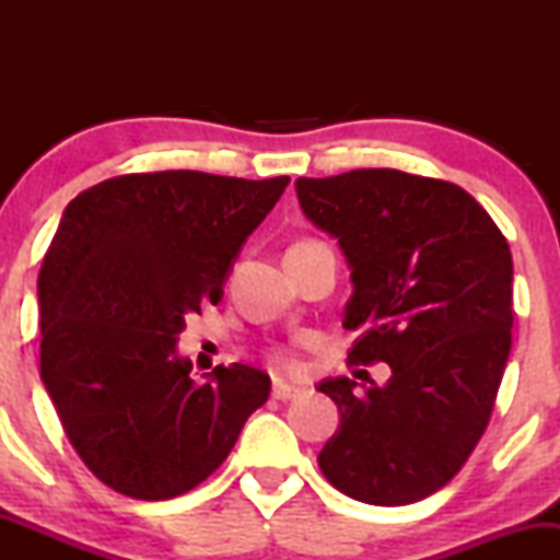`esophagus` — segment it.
<instances>
[{"mask_svg": "<svg viewBox=\"0 0 560 560\" xmlns=\"http://www.w3.org/2000/svg\"><path fill=\"white\" fill-rule=\"evenodd\" d=\"M271 395H273V400L287 402V400H294V397L300 395V389L298 387H289V384H284V382H276Z\"/></svg>", "mask_w": 560, "mask_h": 560, "instance_id": "obj_1", "label": "esophagus"}]
</instances>
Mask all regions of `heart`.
<instances>
[{
	"mask_svg": "<svg viewBox=\"0 0 560 560\" xmlns=\"http://www.w3.org/2000/svg\"><path fill=\"white\" fill-rule=\"evenodd\" d=\"M273 365L281 371V374H300L298 358H294L292 352H287V350L273 352Z\"/></svg>",
	"mask_w": 560,
	"mask_h": 560,
	"instance_id": "heart-1",
	"label": "heart"
}]
</instances>
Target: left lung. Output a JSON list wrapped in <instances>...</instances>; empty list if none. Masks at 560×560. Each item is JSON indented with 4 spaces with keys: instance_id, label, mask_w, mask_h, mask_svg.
Returning a JSON list of instances; mask_svg holds the SVG:
<instances>
[{
    "instance_id": "8db88e82",
    "label": "left lung",
    "mask_w": 560,
    "mask_h": 560,
    "mask_svg": "<svg viewBox=\"0 0 560 560\" xmlns=\"http://www.w3.org/2000/svg\"><path fill=\"white\" fill-rule=\"evenodd\" d=\"M294 189L350 268L342 326L361 337L347 358L392 369L382 387L318 384L342 413L318 466L361 503H419L460 471L490 423L511 352V249L477 199L436 178L361 168Z\"/></svg>"
}]
</instances>
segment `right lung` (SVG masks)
Segmentation results:
<instances>
[{"label": "right lung", "instance_id": "right-lung-1", "mask_svg": "<svg viewBox=\"0 0 560 560\" xmlns=\"http://www.w3.org/2000/svg\"><path fill=\"white\" fill-rule=\"evenodd\" d=\"M287 184L131 173L68 202L38 273L42 382L70 445L115 492H189L268 400L266 371L215 365L197 384L176 345L189 313L221 302Z\"/></svg>", "mask_w": 560, "mask_h": 560}]
</instances>
